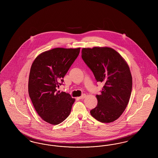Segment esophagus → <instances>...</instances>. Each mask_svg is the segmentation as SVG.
Returning a JSON list of instances; mask_svg holds the SVG:
<instances>
[{"instance_id":"esophagus-1","label":"esophagus","mask_w":158,"mask_h":158,"mask_svg":"<svg viewBox=\"0 0 158 158\" xmlns=\"http://www.w3.org/2000/svg\"><path fill=\"white\" fill-rule=\"evenodd\" d=\"M85 97H86V94H83L82 96H81L80 97H79V99H83V98H85Z\"/></svg>"}]
</instances>
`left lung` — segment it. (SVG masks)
<instances>
[{
  "label": "left lung",
  "mask_w": 158,
  "mask_h": 158,
  "mask_svg": "<svg viewBox=\"0 0 158 158\" xmlns=\"http://www.w3.org/2000/svg\"><path fill=\"white\" fill-rule=\"evenodd\" d=\"M82 58L97 82L104 83L97 106L90 110L96 120L109 123L118 119L126 110L132 89V76L127 62L112 48H83Z\"/></svg>",
  "instance_id": "8db88e82"
}]
</instances>
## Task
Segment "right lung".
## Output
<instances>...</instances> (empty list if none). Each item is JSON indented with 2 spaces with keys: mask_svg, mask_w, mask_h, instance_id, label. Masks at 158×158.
<instances>
[{
  "mask_svg": "<svg viewBox=\"0 0 158 158\" xmlns=\"http://www.w3.org/2000/svg\"><path fill=\"white\" fill-rule=\"evenodd\" d=\"M80 49L53 48L39 54L32 64L29 96L38 114L49 124H60L70 113L75 99L57 89L64 81L63 79L77 57Z\"/></svg>",
  "mask_w": 158,
  "mask_h": 158,
  "instance_id": "add662e5",
  "label": "right lung"
}]
</instances>
